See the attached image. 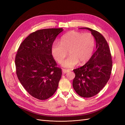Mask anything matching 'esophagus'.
I'll use <instances>...</instances> for the list:
<instances>
[{"label":"esophagus","mask_w":125,"mask_h":125,"mask_svg":"<svg viewBox=\"0 0 125 125\" xmlns=\"http://www.w3.org/2000/svg\"><path fill=\"white\" fill-rule=\"evenodd\" d=\"M70 70L68 69H62V73H68L69 72Z\"/></svg>","instance_id":"esophagus-1"}]
</instances>
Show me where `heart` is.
Segmentation results:
<instances>
[{
	"label": "heart",
	"instance_id": "heart-1",
	"mask_svg": "<svg viewBox=\"0 0 125 125\" xmlns=\"http://www.w3.org/2000/svg\"><path fill=\"white\" fill-rule=\"evenodd\" d=\"M95 39L91 33L71 31L62 37L61 42H54L51 52L55 59L60 62L68 51L70 55L63 60L61 65L71 68L79 62L82 65L88 62L93 55Z\"/></svg>",
	"mask_w": 125,
	"mask_h": 125
}]
</instances>
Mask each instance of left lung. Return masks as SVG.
<instances>
[{"instance_id": "obj_1", "label": "left lung", "mask_w": 125, "mask_h": 125, "mask_svg": "<svg viewBox=\"0 0 125 125\" xmlns=\"http://www.w3.org/2000/svg\"><path fill=\"white\" fill-rule=\"evenodd\" d=\"M91 32L96 42V52L84 65L73 70V85L76 93L83 97H90L99 93L110 78L112 60L108 45L104 36L95 30L81 28Z\"/></svg>"}]
</instances>
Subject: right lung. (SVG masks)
Wrapping results in <instances>:
<instances>
[{
	"mask_svg": "<svg viewBox=\"0 0 125 125\" xmlns=\"http://www.w3.org/2000/svg\"><path fill=\"white\" fill-rule=\"evenodd\" d=\"M63 29H46L33 32L22 42L15 59L17 77L30 95L41 100L57 89L62 69L52 55L51 47Z\"/></svg>",
	"mask_w": 125,
	"mask_h": 125,
	"instance_id": "1",
	"label": "right lung"
}]
</instances>
